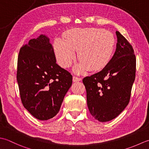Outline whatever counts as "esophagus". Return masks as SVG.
<instances>
[{
  "label": "esophagus",
  "instance_id": "obj_1",
  "mask_svg": "<svg viewBox=\"0 0 149 149\" xmlns=\"http://www.w3.org/2000/svg\"><path fill=\"white\" fill-rule=\"evenodd\" d=\"M81 79L79 77H75V76H73V77H72V81H80Z\"/></svg>",
  "mask_w": 149,
  "mask_h": 149
}]
</instances>
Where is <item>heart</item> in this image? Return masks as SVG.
<instances>
[{
  "instance_id": "heart-1",
  "label": "heart",
  "mask_w": 149,
  "mask_h": 149,
  "mask_svg": "<svg viewBox=\"0 0 149 149\" xmlns=\"http://www.w3.org/2000/svg\"><path fill=\"white\" fill-rule=\"evenodd\" d=\"M115 45L113 35L101 29H76L66 33L65 40L56 38L53 48L58 62L63 68L70 66L78 51L80 62L74 67L77 72L99 71L110 62Z\"/></svg>"
}]
</instances>
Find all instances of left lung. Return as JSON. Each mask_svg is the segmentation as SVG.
I'll return each instance as SVG.
<instances>
[{
    "instance_id": "left-lung-1",
    "label": "left lung",
    "mask_w": 149,
    "mask_h": 149,
    "mask_svg": "<svg viewBox=\"0 0 149 149\" xmlns=\"http://www.w3.org/2000/svg\"><path fill=\"white\" fill-rule=\"evenodd\" d=\"M116 34V49L110 62L101 71L82 80L89 111L100 122L112 120L125 109L136 77L134 49L119 31Z\"/></svg>"
}]
</instances>
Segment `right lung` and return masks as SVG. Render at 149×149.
Here are the masks:
<instances>
[{
	"instance_id": "right-lung-1",
	"label": "right lung",
	"mask_w": 149,
	"mask_h": 149,
	"mask_svg": "<svg viewBox=\"0 0 149 149\" xmlns=\"http://www.w3.org/2000/svg\"><path fill=\"white\" fill-rule=\"evenodd\" d=\"M17 80L24 107L36 119L44 121L59 112L72 76L56 63L49 38L41 35L20 48Z\"/></svg>"
}]
</instances>
